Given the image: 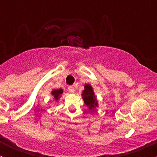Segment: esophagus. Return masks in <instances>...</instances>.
I'll list each match as a JSON object with an SVG mask.
<instances>
[{
	"label": "esophagus",
	"mask_w": 157,
	"mask_h": 157,
	"mask_svg": "<svg viewBox=\"0 0 157 157\" xmlns=\"http://www.w3.org/2000/svg\"><path fill=\"white\" fill-rule=\"evenodd\" d=\"M68 90L70 92H71V93H74V91H75V90H74V86H68Z\"/></svg>",
	"instance_id": "34e87169"
}]
</instances>
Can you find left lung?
I'll return each mask as SVG.
<instances>
[{
    "label": "left lung",
    "instance_id": "obj_1",
    "mask_svg": "<svg viewBox=\"0 0 157 157\" xmlns=\"http://www.w3.org/2000/svg\"><path fill=\"white\" fill-rule=\"evenodd\" d=\"M85 90L83 92V99L84 100L85 104L89 106L90 109H93L96 106H97V102L95 98L94 93L92 86L90 85H86Z\"/></svg>",
    "mask_w": 157,
    "mask_h": 157
}]
</instances>
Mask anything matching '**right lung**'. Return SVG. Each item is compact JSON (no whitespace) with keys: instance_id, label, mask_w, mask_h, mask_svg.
I'll use <instances>...</instances> for the list:
<instances>
[{"instance_id":"right-lung-1","label":"right lung","mask_w":157,"mask_h":157,"mask_svg":"<svg viewBox=\"0 0 157 157\" xmlns=\"http://www.w3.org/2000/svg\"><path fill=\"white\" fill-rule=\"evenodd\" d=\"M62 93H63V90H61V89H59V90H53V91H52V94L53 95L54 98H55V99L57 100V99H58V97H59L60 95H61Z\"/></svg>"}]
</instances>
